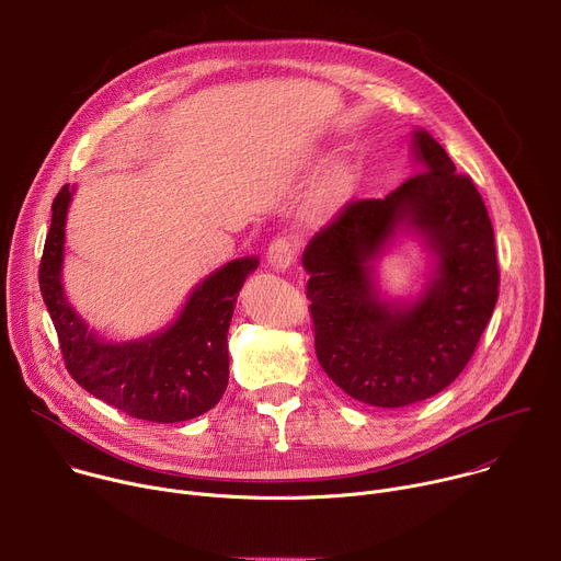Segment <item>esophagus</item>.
I'll use <instances>...</instances> for the list:
<instances>
[{"label":"esophagus","instance_id":"obj_1","mask_svg":"<svg viewBox=\"0 0 561 561\" xmlns=\"http://www.w3.org/2000/svg\"><path fill=\"white\" fill-rule=\"evenodd\" d=\"M266 262L273 271H286L295 262V247L288 237H275L266 249Z\"/></svg>","mask_w":561,"mask_h":561}]
</instances>
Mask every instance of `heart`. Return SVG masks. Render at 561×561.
<instances>
[{
  "instance_id": "b5f03b06",
  "label": "heart",
  "mask_w": 561,
  "mask_h": 561,
  "mask_svg": "<svg viewBox=\"0 0 561 561\" xmlns=\"http://www.w3.org/2000/svg\"><path fill=\"white\" fill-rule=\"evenodd\" d=\"M342 184H344V180H342L340 173L331 175V178L324 182V186H322V202H333V199L342 193Z\"/></svg>"
}]
</instances>
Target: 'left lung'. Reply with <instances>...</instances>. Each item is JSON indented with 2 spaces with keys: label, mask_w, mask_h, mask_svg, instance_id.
<instances>
[{
  "label": "left lung",
  "mask_w": 561,
  "mask_h": 561,
  "mask_svg": "<svg viewBox=\"0 0 561 561\" xmlns=\"http://www.w3.org/2000/svg\"><path fill=\"white\" fill-rule=\"evenodd\" d=\"M417 175L383 199L348 202L308 242L314 353L357 402L399 409L450 386L470 362L497 304L495 234L482 195L446 150L413 133ZM404 225L436 255V273L413 302L378 297L371 262Z\"/></svg>",
  "instance_id": "left-lung-1"
}]
</instances>
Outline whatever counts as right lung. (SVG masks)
Listing matches in <instances>:
<instances>
[{
  "label": "right lung",
  "mask_w": 561,
  "mask_h": 561,
  "mask_svg": "<svg viewBox=\"0 0 561 561\" xmlns=\"http://www.w3.org/2000/svg\"><path fill=\"white\" fill-rule=\"evenodd\" d=\"M72 186L53 199L39 288L72 379L135 420L175 424L210 411L228 386V327L257 257L232 260L191 293L175 322L135 342H106L68 304L61 286L66 213Z\"/></svg>",
  "instance_id": "obj_1"
}]
</instances>
